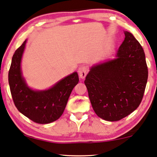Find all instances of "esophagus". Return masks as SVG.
<instances>
[{
    "label": "esophagus",
    "mask_w": 157,
    "mask_h": 157,
    "mask_svg": "<svg viewBox=\"0 0 157 157\" xmlns=\"http://www.w3.org/2000/svg\"><path fill=\"white\" fill-rule=\"evenodd\" d=\"M87 67H86V66L82 65L79 67L78 74H79V78H82V79L85 78L86 75H87Z\"/></svg>",
    "instance_id": "esophagus-1"
}]
</instances>
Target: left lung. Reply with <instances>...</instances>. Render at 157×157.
Here are the masks:
<instances>
[{"label":"left lung","mask_w":157,"mask_h":157,"mask_svg":"<svg viewBox=\"0 0 157 157\" xmlns=\"http://www.w3.org/2000/svg\"><path fill=\"white\" fill-rule=\"evenodd\" d=\"M124 35L115 58L92 66L85 80L94 112L109 122L122 120L139 107L147 82L144 50L131 33Z\"/></svg>","instance_id":"1"}]
</instances>
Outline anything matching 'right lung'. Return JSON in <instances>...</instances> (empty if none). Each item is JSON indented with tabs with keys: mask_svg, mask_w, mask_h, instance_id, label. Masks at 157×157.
I'll use <instances>...</instances> for the list:
<instances>
[{
	"mask_svg": "<svg viewBox=\"0 0 157 157\" xmlns=\"http://www.w3.org/2000/svg\"><path fill=\"white\" fill-rule=\"evenodd\" d=\"M25 40L15 50L8 72V82L15 107L18 111L38 124H49L60 117L68 99L79 82L75 72L45 90H35L29 87L21 70V59L25 50Z\"/></svg>",
	"mask_w": 157,
	"mask_h": 157,
	"instance_id": "obj_1",
	"label": "right lung"
}]
</instances>
